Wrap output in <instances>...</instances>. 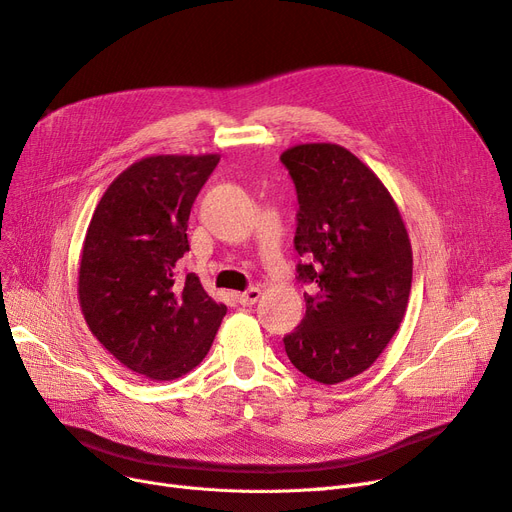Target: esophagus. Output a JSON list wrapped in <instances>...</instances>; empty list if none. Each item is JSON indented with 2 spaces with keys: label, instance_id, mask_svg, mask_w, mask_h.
<instances>
[{
  "label": "esophagus",
  "instance_id": "34e87169",
  "mask_svg": "<svg viewBox=\"0 0 512 512\" xmlns=\"http://www.w3.org/2000/svg\"><path fill=\"white\" fill-rule=\"evenodd\" d=\"M259 297H261V290L253 286V288H249L247 292H240L236 299H238V303H240V305H245V307H251V305H255V303L259 301Z\"/></svg>",
  "mask_w": 512,
  "mask_h": 512
}]
</instances>
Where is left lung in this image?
Returning <instances> with one entry per match:
<instances>
[{
	"label": "left lung",
	"mask_w": 512,
	"mask_h": 512,
	"mask_svg": "<svg viewBox=\"0 0 512 512\" xmlns=\"http://www.w3.org/2000/svg\"><path fill=\"white\" fill-rule=\"evenodd\" d=\"M280 159L299 197V280L315 288L284 348L307 378L332 386L367 371L396 334L411 294V240L384 182L348 149L305 143Z\"/></svg>",
	"instance_id": "1"
}]
</instances>
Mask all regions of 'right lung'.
Listing matches in <instances>:
<instances>
[{
	"label": "right lung",
	"mask_w": 512,
	"mask_h": 512,
	"mask_svg": "<svg viewBox=\"0 0 512 512\" xmlns=\"http://www.w3.org/2000/svg\"><path fill=\"white\" fill-rule=\"evenodd\" d=\"M218 153L149 155L97 203L78 267V303L91 334L132 373L170 382L209 353L226 315L199 276H178L186 226Z\"/></svg>",
	"instance_id": "obj_1"
}]
</instances>
